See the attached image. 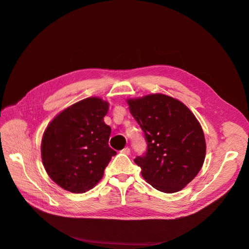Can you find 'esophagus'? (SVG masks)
<instances>
[{
  "instance_id": "34e87169",
  "label": "esophagus",
  "mask_w": 249,
  "mask_h": 249,
  "mask_svg": "<svg viewBox=\"0 0 249 249\" xmlns=\"http://www.w3.org/2000/svg\"><path fill=\"white\" fill-rule=\"evenodd\" d=\"M120 152H122L123 154H125V155H129V154H130V152H131V149H130L129 147H124V149H122V150H120Z\"/></svg>"
}]
</instances>
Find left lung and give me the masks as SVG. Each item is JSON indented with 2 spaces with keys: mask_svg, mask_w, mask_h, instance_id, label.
I'll return each instance as SVG.
<instances>
[{
  "mask_svg": "<svg viewBox=\"0 0 249 249\" xmlns=\"http://www.w3.org/2000/svg\"><path fill=\"white\" fill-rule=\"evenodd\" d=\"M130 111L144 134L146 150L134 159L155 189L175 193L197 176L206 140L196 117L183 103L164 94L129 100Z\"/></svg>",
  "mask_w": 249,
  "mask_h": 249,
  "instance_id": "1",
  "label": "left lung"
}]
</instances>
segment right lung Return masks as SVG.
Returning <instances> with one entry per match:
<instances>
[{"instance_id": "1", "label": "right lung", "mask_w": 249, "mask_h": 249, "mask_svg": "<svg viewBox=\"0 0 249 249\" xmlns=\"http://www.w3.org/2000/svg\"><path fill=\"white\" fill-rule=\"evenodd\" d=\"M107 112V102L88 97L62 111L48 125L41 142L43 166L63 189L90 190L116 155L108 144L111 127L103 119Z\"/></svg>"}]
</instances>
